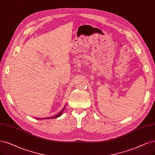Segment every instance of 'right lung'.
<instances>
[{"label": "right lung", "mask_w": 155, "mask_h": 155, "mask_svg": "<svg viewBox=\"0 0 155 155\" xmlns=\"http://www.w3.org/2000/svg\"><path fill=\"white\" fill-rule=\"evenodd\" d=\"M65 109V107L62 108V110L59 113V114H57L56 116H54V117H47V118H42V119H54V118H57L58 117H60L61 115H62V114L63 113V111H64V110ZM40 119H41V118H40Z\"/></svg>", "instance_id": "1"}]
</instances>
